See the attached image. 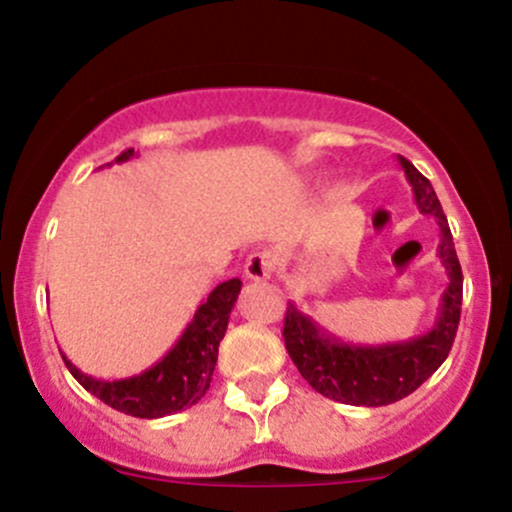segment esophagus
<instances>
[{"label":"esophagus","instance_id":"obj_1","mask_svg":"<svg viewBox=\"0 0 512 512\" xmlns=\"http://www.w3.org/2000/svg\"><path fill=\"white\" fill-rule=\"evenodd\" d=\"M274 272V255L272 252H252L245 262V277L252 282H265Z\"/></svg>","mask_w":512,"mask_h":512}]
</instances>
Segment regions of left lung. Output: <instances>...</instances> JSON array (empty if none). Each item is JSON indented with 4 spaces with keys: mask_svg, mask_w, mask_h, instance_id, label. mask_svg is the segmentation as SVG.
I'll return each mask as SVG.
<instances>
[{
    "mask_svg": "<svg viewBox=\"0 0 512 512\" xmlns=\"http://www.w3.org/2000/svg\"><path fill=\"white\" fill-rule=\"evenodd\" d=\"M419 213L434 215L439 225L437 255L444 265L446 284L441 294L437 319L429 331L407 341L383 343V346H355L328 333L309 314L289 301L284 316V346L299 368L301 378L328 400L355 407H383L402 400L417 390L451 351L461 319L464 274L454 250L449 223L429 179H424L414 164L397 157Z\"/></svg>",
    "mask_w": 512,
    "mask_h": 512,
    "instance_id": "left-lung-1",
    "label": "left lung"
}]
</instances>
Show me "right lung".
Listing matches in <instances>:
<instances>
[{
	"label": "right lung",
	"instance_id": "add662e5",
	"mask_svg": "<svg viewBox=\"0 0 512 512\" xmlns=\"http://www.w3.org/2000/svg\"><path fill=\"white\" fill-rule=\"evenodd\" d=\"M132 157L134 149H127L115 161L122 164ZM240 287V279H228V282L218 284L201 301V306L188 321L179 341L169 348V353L139 375L120 380H100L75 368L63 355L66 368L90 395L98 397L112 410L129 414V417L159 419L166 414L188 410L211 387L215 363H218V346L225 336V328H228L230 311L238 301Z\"/></svg>",
	"mask_w": 512,
	"mask_h": 512
}]
</instances>
